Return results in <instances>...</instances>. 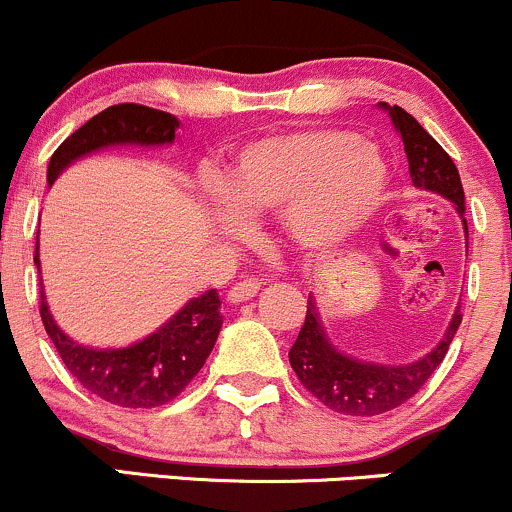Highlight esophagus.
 Listing matches in <instances>:
<instances>
[{
  "mask_svg": "<svg viewBox=\"0 0 512 512\" xmlns=\"http://www.w3.org/2000/svg\"><path fill=\"white\" fill-rule=\"evenodd\" d=\"M260 286H262L260 279H243V281H238V284L231 286V291H228V301H231V303L250 301V298L257 296Z\"/></svg>",
  "mask_w": 512,
  "mask_h": 512,
  "instance_id": "obj_1",
  "label": "esophagus"
}]
</instances>
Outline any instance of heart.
<instances>
[{
  "label": "heart",
  "instance_id": "obj_1",
  "mask_svg": "<svg viewBox=\"0 0 512 512\" xmlns=\"http://www.w3.org/2000/svg\"><path fill=\"white\" fill-rule=\"evenodd\" d=\"M387 166L370 142L344 129H301L245 146L216 180L223 231L279 211L281 231L303 250L339 245L383 202Z\"/></svg>",
  "mask_w": 512,
  "mask_h": 512
}]
</instances>
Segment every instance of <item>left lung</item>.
I'll return each instance as SVG.
<instances>
[{"label":"left lung","mask_w":512,"mask_h":512,"mask_svg":"<svg viewBox=\"0 0 512 512\" xmlns=\"http://www.w3.org/2000/svg\"><path fill=\"white\" fill-rule=\"evenodd\" d=\"M380 108L390 113L392 125L402 137L411 182L421 190L438 192V195L450 199L457 214L462 216L464 236H467L464 190L452 158L407 110H402L399 105L390 108L387 103H380ZM460 322L462 315L457 308L448 332L431 354L414 363H404V366H383V363L358 361V358L342 354L327 337L315 296L310 293L308 313H305V322L298 332L296 344L289 351V361L305 390L320 399L325 407L346 416H378L404 404L424 387L433 370L443 363L445 354H448Z\"/></svg>","instance_id":"left-lung-1"}]
</instances>
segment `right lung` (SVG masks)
I'll use <instances>...</instances> for the list:
<instances>
[{"mask_svg":"<svg viewBox=\"0 0 512 512\" xmlns=\"http://www.w3.org/2000/svg\"><path fill=\"white\" fill-rule=\"evenodd\" d=\"M178 127V117L163 110L137 103L110 105L57 146L48 166V185L76 158L105 146L173 144ZM33 262L40 272L38 245ZM40 317L57 354L79 385H84L91 395L125 409H151L173 402L204 366L223 325L221 298L216 289L192 298L154 334L122 349H93L67 337L50 313L43 286Z\"/></svg>","mask_w":512,"mask_h":512,"instance_id":"right-lung-1","label":"right lung"}]
</instances>
